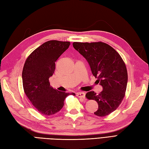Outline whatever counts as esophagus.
<instances>
[{
    "label": "esophagus",
    "instance_id": "1",
    "mask_svg": "<svg viewBox=\"0 0 149 149\" xmlns=\"http://www.w3.org/2000/svg\"><path fill=\"white\" fill-rule=\"evenodd\" d=\"M77 96L78 97V98H85V97H86V94L83 92H79L77 94Z\"/></svg>",
    "mask_w": 149,
    "mask_h": 149
}]
</instances>
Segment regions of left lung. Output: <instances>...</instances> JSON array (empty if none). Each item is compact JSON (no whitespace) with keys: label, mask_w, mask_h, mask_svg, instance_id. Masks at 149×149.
<instances>
[{"label":"left lung","mask_w":149,"mask_h":149,"mask_svg":"<svg viewBox=\"0 0 149 149\" xmlns=\"http://www.w3.org/2000/svg\"><path fill=\"white\" fill-rule=\"evenodd\" d=\"M73 47L86 59L94 77L103 88L96 95L89 91L86 95L94 100L98 109L94 114L105 116L113 113L122 101L127 88L128 75L125 63L117 51L102 42H73Z\"/></svg>","instance_id":"1"}]
</instances>
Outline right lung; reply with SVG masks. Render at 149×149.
Here are the masks:
<instances>
[{"label":"right lung","instance_id":"1","mask_svg":"<svg viewBox=\"0 0 149 149\" xmlns=\"http://www.w3.org/2000/svg\"><path fill=\"white\" fill-rule=\"evenodd\" d=\"M69 45V42L47 41L33 51L24 63L22 74L24 92L42 114L49 116L58 113L70 95L53 89L49 81L55 70L56 61Z\"/></svg>","mask_w":149,"mask_h":149}]
</instances>
